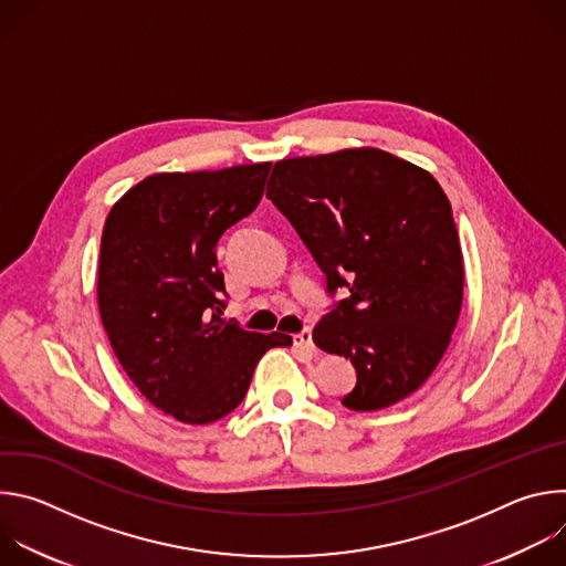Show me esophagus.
<instances>
[{"mask_svg": "<svg viewBox=\"0 0 566 566\" xmlns=\"http://www.w3.org/2000/svg\"><path fill=\"white\" fill-rule=\"evenodd\" d=\"M293 345H295L297 349L308 352V354H313V352H315V345H313V338H311V332H308V329H304V332L295 334V336H293Z\"/></svg>", "mask_w": 566, "mask_h": 566, "instance_id": "1", "label": "esophagus"}]
</instances>
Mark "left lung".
I'll return each mask as SVG.
<instances>
[{
  "instance_id": "8db88e82",
  "label": "left lung",
  "mask_w": 566,
  "mask_h": 566,
  "mask_svg": "<svg viewBox=\"0 0 566 566\" xmlns=\"http://www.w3.org/2000/svg\"><path fill=\"white\" fill-rule=\"evenodd\" d=\"M266 197L291 221L327 289L345 300L313 343L354 363L356 412L394 406L441 363L463 300L450 201L423 168L376 147L282 158Z\"/></svg>"
}]
</instances>
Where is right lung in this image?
<instances>
[{"instance_id": "obj_1", "label": "right lung", "mask_w": 566, "mask_h": 566, "mask_svg": "<svg viewBox=\"0 0 566 566\" xmlns=\"http://www.w3.org/2000/svg\"><path fill=\"white\" fill-rule=\"evenodd\" d=\"M271 160L158 172L109 210L98 260V311L109 345L154 408L188 426L219 421L244 400L260 358L291 347L219 317V237L264 195Z\"/></svg>"}]
</instances>
